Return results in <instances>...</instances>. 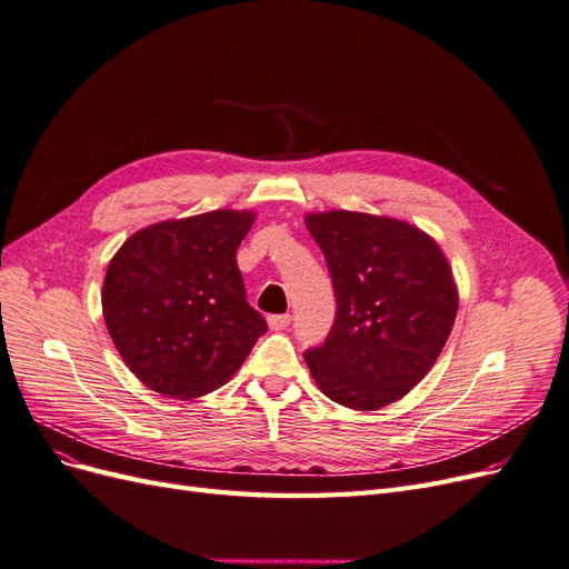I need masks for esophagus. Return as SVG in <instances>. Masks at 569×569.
Instances as JSON below:
<instances>
[{
	"instance_id": "esophagus-1",
	"label": "esophagus",
	"mask_w": 569,
	"mask_h": 569,
	"mask_svg": "<svg viewBox=\"0 0 569 569\" xmlns=\"http://www.w3.org/2000/svg\"><path fill=\"white\" fill-rule=\"evenodd\" d=\"M289 322H291V316H270L268 318V327L270 330H274V332H280V330H287L289 327Z\"/></svg>"
}]
</instances>
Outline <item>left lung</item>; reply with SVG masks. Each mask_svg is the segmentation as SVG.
I'll return each instance as SVG.
<instances>
[{
  "label": "left lung",
  "instance_id": "1",
  "mask_svg": "<svg viewBox=\"0 0 569 569\" xmlns=\"http://www.w3.org/2000/svg\"><path fill=\"white\" fill-rule=\"evenodd\" d=\"M306 228L337 297L330 335L303 353L316 385L353 410L403 399L437 363L458 313L441 247L406 220L358 211L308 213Z\"/></svg>",
  "mask_w": 569,
  "mask_h": 569
}]
</instances>
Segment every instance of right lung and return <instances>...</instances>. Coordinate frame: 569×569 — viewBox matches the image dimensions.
Listing matches in <instances>:
<instances>
[{
	"mask_svg": "<svg viewBox=\"0 0 569 569\" xmlns=\"http://www.w3.org/2000/svg\"><path fill=\"white\" fill-rule=\"evenodd\" d=\"M253 211L220 209L137 230L111 258L101 311L132 375L168 399L232 380L268 325L247 303L237 249Z\"/></svg>",
	"mask_w": 569,
	"mask_h": 569,
	"instance_id": "add662e5",
	"label": "right lung"
}]
</instances>
